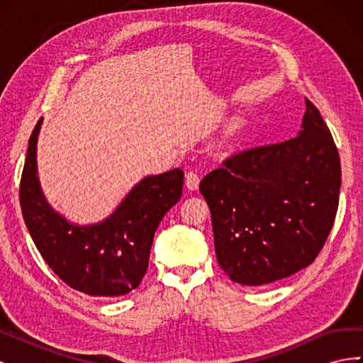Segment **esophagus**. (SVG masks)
<instances>
[{
    "instance_id": "34e87169",
    "label": "esophagus",
    "mask_w": 363,
    "mask_h": 363,
    "mask_svg": "<svg viewBox=\"0 0 363 363\" xmlns=\"http://www.w3.org/2000/svg\"><path fill=\"white\" fill-rule=\"evenodd\" d=\"M184 184L189 191H196V189H199V184H200V175L194 172V171H189L188 174H186Z\"/></svg>"
}]
</instances>
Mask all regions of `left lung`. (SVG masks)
<instances>
[{
  "label": "left lung",
  "mask_w": 363,
  "mask_h": 363,
  "mask_svg": "<svg viewBox=\"0 0 363 363\" xmlns=\"http://www.w3.org/2000/svg\"><path fill=\"white\" fill-rule=\"evenodd\" d=\"M224 164L200 183L219 267L247 286L309 267L332 230L340 188L339 155L318 108L306 100L295 138Z\"/></svg>",
  "instance_id": "obj_1"
}]
</instances>
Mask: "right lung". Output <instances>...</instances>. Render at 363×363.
Segmentation results:
<instances>
[{
	"mask_svg": "<svg viewBox=\"0 0 363 363\" xmlns=\"http://www.w3.org/2000/svg\"><path fill=\"white\" fill-rule=\"evenodd\" d=\"M40 118L28 140L19 200L33 242L43 260L75 291L92 296H121L144 279L156 230L183 189V171L147 175L115 211L95 224L80 225L51 207L38 175Z\"/></svg>",
	"mask_w": 363,
	"mask_h": 363,
	"instance_id": "add662e5",
	"label": "right lung"
}]
</instances>
